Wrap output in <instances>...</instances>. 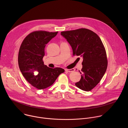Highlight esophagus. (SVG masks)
<instances>
[{"instance_id": "esophagus-1", "label": "esophagus", "mask_w": 128, "mask_h": 128, "mask_svg": "<svg viewBox=\"0 0 128 128\" xmlns=\"http://www.w3.org/2000/svg\"><path fill=\"white\" fill-rule=\"evenodd\" d=\"M65 71L68 72H74L75 71V69L74 68H72V69H66Z\"/></svg>"}]
</instances>
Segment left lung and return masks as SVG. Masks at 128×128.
I'll list each match as a JSON object with an SVG mask.
<instances>
[{
    "instance_id": "8db88e82",
    "label": "left lung",
    "mask_w": 128,
    "mask_h": 128,
    "mask_svg": "<svg viewBox=\"0 0 128 128\" xmlns=\"http://www.w3.org/2000/svg\"><path fill=\"white\" fill-rule=\"evenodd\" d=\"M61 34L71 46L73 55L83 58L81 79L76 86L83 90H91L100 82L107 67L106 50L100 38L86 28L63 31Z\"/></svg>"
}]
</instances>
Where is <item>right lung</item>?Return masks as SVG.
<instances>
[{
    "label": "right lung",
    "instance_id": "add662e5",
    "mask_svg": "<svg viewBox=\"0 0 128 128\" xmlns=\"http://www.w3.org/2000/svg\"><path fill=\"white\" fill-rule=\"evenodd\" d=\"M57 32L35 31L24 39L18 54V64L26 80L32 86L43 90L52 86L64 69L51 68L44 64L46 45L55 36Z\"/></svg>",
    "mask_w": 128,
    "mask_h": 128
}]
</instances>
